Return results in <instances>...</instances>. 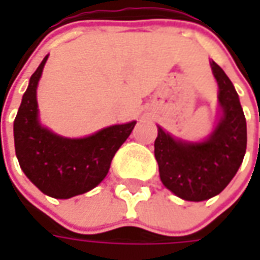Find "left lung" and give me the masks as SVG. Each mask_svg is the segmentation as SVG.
<instances>
[{
  "label": "left lung",
  "mask_w": 260,
  "mask_h": 260,
  "mask_svg": "<svg viewBox=\"0 0 260 260\" xmlns=\"http://www.w3.org/2000/svg\"><path fill=\"white\" fill-rule=\"evenodd\" d=\"M218 84L221 118L214 132L201 143L174 139L157 127L155 157L160 181L186 201H204L220 194L243 162L247 143L246 118L239 95L224 71L210 62Z\"/></svg>",
  "instance_id": "left-lung-1"
}]
</instances>
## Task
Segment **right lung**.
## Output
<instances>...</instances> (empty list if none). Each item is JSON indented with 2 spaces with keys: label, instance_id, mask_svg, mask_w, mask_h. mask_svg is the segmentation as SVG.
Instances as JSON below:
<instances>
[{
  "label": "right lung",
  "instance_id": "right-lung-1",
  "mask_svg": "<svg viewBox=\"0 0 260 260\" xmlns=\"http://www.w3.org/2000/svg\"><path fill=\"white\" fill-rule=\"evenodd\" d=\"M46 60L47 56L30 78L15 115V155L25 176L43 194L66 200L91 191L104 179L136 121L105 127L84 139L62 137L43 127L36 95Z\"/></svg>",
  "mask_w": 260,
  "mask_h": 260
}]
</instances>
